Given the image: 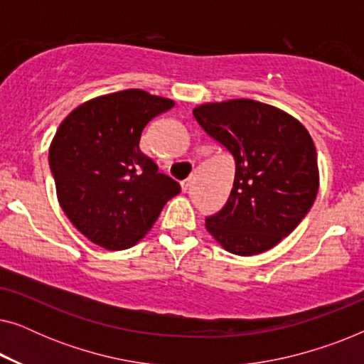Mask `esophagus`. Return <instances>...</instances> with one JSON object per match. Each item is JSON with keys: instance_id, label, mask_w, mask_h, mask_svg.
<instances>
[{"instance_id": "1", "label": "esophagus", "mask_w": 364, "mask_h": 364, "mask_svg": "<svg viewBox=\"0 0 364 364\" xmlns=\"http://www.w3.org/2000/svg\"><path fill=\"white\" fill-rule=\"evenodd\" d=\"M191 183H192L191 178H187V181H183V182L181 183V186H182V191H183V192H187L188 188H191Z\"/></svg>"}]
</instances>
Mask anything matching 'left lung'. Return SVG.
I'll use <instances>...</instances> for the list:
<instances>
[{"label": "left lung", "mask_w": 364, "mask_h": 364, "mask_svg": "<svg viewBox=\"0 0 364 364\" xmlns=\"http://www.w3.org/2000/svg\"><path fill=\"white\" fill-rule=\"evenodd\" d=\"M193 117L235 161L230 196L222 210L205 217L207 230L235 255L270 250L295 230L316 198L310 134L287 112L252 99L202 104Z\"/></svg>", "instance_id": "obj_1"}]
</instances>
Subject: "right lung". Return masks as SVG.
<instances>
[{
  "label": "right lung",
  "mask_w": 364,
  "mask_h": 364,
  "mask_svg": "<svg viewBox=\"0 0 364 364\" xmlns=\"http://www.w3.org/2000/svg\"><path fill=\"white\" fill-rule=\"evenodd\" d=\"M171 107V99L127 89L81 104L59 126L49 147L58 200L96 245H136L181 192L139 149L144 127Z\"/></svg>",
  "instance_id": "right-lung-1"
}]
</instances>
